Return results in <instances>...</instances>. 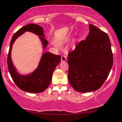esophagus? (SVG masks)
Here are the masks:
<instances>
[{
	"label": "esophagus",
	"mask_w": 122,
	"mask_h": 122,
	"mask_svg": "<svg viewBox=\"0 0 122 122\" xmlns=\"http://www.w3.org/2000/svg\"><path fill=\"white\" fill-rule=\"evenodd\" d=\"M66 60H67V57H66V56H65V55H62V56H61V61H62V62H65Z\"/></svg>",
	"instance_id": "esophagus-1"
}]
</instances>
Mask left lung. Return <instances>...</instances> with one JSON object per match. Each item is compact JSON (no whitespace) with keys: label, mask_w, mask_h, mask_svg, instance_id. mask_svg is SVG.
Returning <instances> with one entry per match:
<instances>
[{"label":"left lung","mask_w":122,"mask_h":122,"mask_svg":"<svg viewBox=\"0 0 122 122\" xmlns=\"http://www.w3.org/2000/svg\"><path fill=\"white\" fill-rule=\"evenodd\" d=\"M68 78L76 91L87 92L100 88L113 65V55L108 35L93 25L89 33L68 53Z\"/></svg>","instance_id":"1"}]
</instances>
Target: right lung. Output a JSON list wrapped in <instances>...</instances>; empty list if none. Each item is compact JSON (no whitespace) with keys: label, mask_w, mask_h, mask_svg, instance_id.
<instances>
[{"label":"right lung","mask_w":122,"mask_h":122,"mask_svg":"<svg viewBox=\"0 0 122 122\" xmlns=\"http://www.w3.org/2000/svg\"><path fill=\"white\" fill-rule=\"evenodd\" d=\"M25 31H30L41 37L44 48H46L48 41L43 36L44 30L42 27L36 24H29L21 27L12 36L10 41V50L8 53L7 65L10 76L16 86L21 90L30 93H41L50 86L52 81V74L56 66L61 61V56L50 52L43 54L38 68L31 74L27 76H21L15 70L10 58L12 47L15 40Z\"/></svg>","instance_id":"add662e5"}]
</instances>
